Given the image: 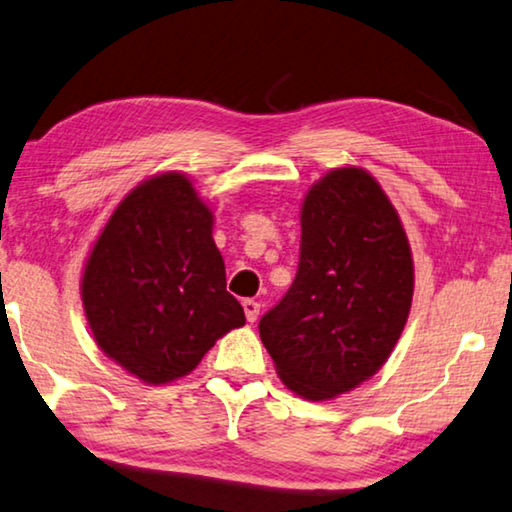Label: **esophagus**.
Listing matches in <instances>:
<instances>
[{
	"mask_svg": "<svg viewBox=\"0 0 512 512\" xmlns=\"http://www.w3.org/2000/svg\"><path fill=\"white\" fill-rule=\"evenodd\" d=\"M242 309H245V316H247L249 322H256L258 311H261V304L254 302V300H245V302H242Z\"/></svg>",
	"mask_w": 512,
	"mask_h": 512,
	"instance_id": "esophagus-1",
	"label": "esophagus"
}]
</instances>
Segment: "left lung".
<instances>
[{
    "label": "left lung",
    "instance_id": "left-lung-1",
    "mask_svg": "<svg viewBox=\"0 0 512 512\" xmlns=\"http://www.w3.org/2000/svg\"><path fill=\"white\" fill-rule=\"evenodd\" d=\"M300 267L258 322L290 391L332 400L373 377L410 316V240L380 183L359 167L332 169L302 201Z\"/></svg>",
    "mask_w": 512,
    "mask_h": 512
}]
</instances>
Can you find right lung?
Masks as SVG:
<instances>
[{"label": "right lung", "instance_id": "add662e5", "mask_svg": "<svg viewBox=\"0 0 512 512\" xmlns=\"http://www.w3.org/2000/svg\"><path fill=\"white\" fill-rule=\"evenodd\" d=\"M212 217L190 178L164 171L116 206L86 258L80 290L91 334L141 382L185 377L217 338L245 325Z\"/></svg>", "mask_w": 512, "mask_h": 512}]
</instances>
